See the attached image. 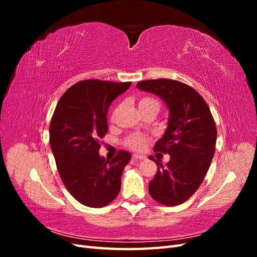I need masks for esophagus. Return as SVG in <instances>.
<instances>
[{
    "label": "esophagus",
    "mask_w": 257,
    "mask_h": 257,
    "mask_svg": "<svg viewBox=\"0 0 257 257\" xmlns=\"http://www.w3.org/2000/svg\"><path fill=\"white\" fill-rule=\"evenodd\" d=\"M133 159L134 160H145L146 157H144V155H139V154H133Z\"/></svg>",
    "instance_id": "esophagus-1"
}]
</instances>
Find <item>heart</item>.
I'll return each instance as SVG.
<instances>
[{"label":"heart","instance_id":"b5f03b06","mask_svg":"<svg viewBox=\"0 0 257 257\" xmlns=\"http://www.w3.org/2000/svg\"><path fill=\"white\" fill-rule=\"evenodd\" d=\"M138 106H139V109H141V111L147 110V109H155L157 111H159L160 102L154 97L145 96V97H142L141 99H139ZM148 141H149L148 137H146L142 134H133L126 138L125 146L127 148H130V149L141 151L146 147V145L148 144Z\"/></svg>","mask_w":257,"mask_h":257}]
</instances>
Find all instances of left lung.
<instances>
[{
	"label": "left lung",
	"mask_w": 257,
	"mask_h": 257,
	"mask_svg": "<svg viewBox=\"0 0 257 257\" xmlns=\"http://www.w3.org/2000/svg\"><path fill=\"white\" fill-rule=\"evenodd\" d=\"M137 88L161 97L169 110L168 126L154 151L169 154L170 160L166 166L158 162L149 193L164 206L180 205L197 191L211 164L216 143L213 116L199 93L183 82L151 79L139 81Z\"/></svg>",
	"instance_id": "left-lung-1"
}]
</instances>
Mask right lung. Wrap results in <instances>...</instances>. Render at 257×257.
Masks as SVG:
<instances>
[{
	"label": "right lung",
	"mask_w": 257,
	"mask_h": 257,
	"mask_svg": "<svg viewBox=\"0 0 257 257\" xmlns=\"http://www.w3.org/2000/svg\"><path fill=\"white\" fill-rule=\"evenodd\" d=\"M131 83L79 81L61 96L53 112L49 134L58 172L67 191L84 206L105 207L120 192L131 153L121 150L106 161L98 154L99 139L108 131V108Z\"/></svg>",
	"instance_id": "1"
}]
</instances>
